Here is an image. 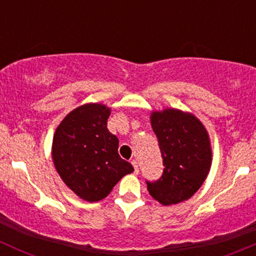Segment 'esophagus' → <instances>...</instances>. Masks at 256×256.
I'll use <instances>...</instances> for the list:
<instances>
[{
	"mask_svg": "<svg viewBox=\"0 0 256 256\" xmlns=\"http://www.w3.org/2000/svg\"><path fill=\"white\" fill-rule=\"evenodd\" d=\"M131 164H132V166H134V168H135L136 174H138V161H136V160H132V161H131Z\"/></svg>",
	"mask_w": 256,
	"mask_h": 256,
	"instance_id": "1",
	"label": "esophagus"
}]
</instances>
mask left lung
<instances>
[{
  "label": "left lung",
  "instance_id": "left-lung-1",
  "mask_svg": "<svg viewBox=\"0 0 256 256\" xmlns=\"http://www.w3.org/2000/svg\"><path fill=\"white\" fill-rule=\"evenodd\" d=\"M150 120L164 166L160 180L146 182L150 194L164 206L190 200L203 184L212 166L207 128L193 114L171 108L152 112Z\"/></svg>",
  "mask_w": 256,
  "mask_h": 256
}]
</instances>
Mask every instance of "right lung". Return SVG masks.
Instances as JSON below:
<instances>
[{"mask_svg":"<svg viewBox=\"0 0 256 256\" xmlns=\"http://www.w3.org/2000/svg\"><path fill=\"white\" fill-rule=\"evenodd\" d=\"M112 109L99 102L76 108L62 120L52 144L54 167L66 187L86 202L104 200L132 164L118 156V140L108 130Z\"/></svg>","mask_w":256,"mask_h":256,"instance_id":"1","label":"right lung"}]
</instances>
